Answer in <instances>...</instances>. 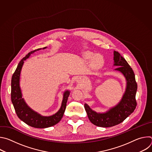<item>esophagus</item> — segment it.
Masks as SVG:
<instances>
[{"label":"esophagus","instance_id":"esophagus-1","mask_svg":"<svg viewBox=\"0 0 152 152\" xmlns=\"http://www.w3.org/2000/svg\"><path fill=\"white\" fill-rule=\"evenodd\" d=\"M76 83H77V84H79V85H82V84H83L84 81H83V80L82 78H81V77H78V78L76 79Z\"/></svg>","mask_w":152,"mask_h":152}]
</instances>
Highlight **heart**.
Segmentation results:
<instances>
[{"mask_svg": "<svg viewBox=\"0 0 152 152\" xmlns=\"http://www.w3.org/2000/svg\"><path fill=\"white\" fill-rule=\"evenodd\" d=\"M83 58L86 61H91V66L93 68L99 67L102 63V58L99 55H95L91 52H86L83 54Z\"/></svg>", "mask_w": 152, "mask_h": 152, "instance_id": "1", "label": "heart"}]
</instances>
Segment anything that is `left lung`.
<instances>
[{
	"label": "left lung",
	"instance_id": "8db88e82",
	"mask_svg": "<svg viewBox=\"0 0 152 152\" xmlns=\"http://www.w3.org/2000/svg\"><path fill=\"white\" fill-rule=\"evenodd\" d=\"M113 66L118 67L114 70L121 73L126 82L125 91L120 101L104 113H97L93 110L88 104H84L90 121L99 127H109L121 123L134 112L137 106L135 96L137 83L134 72L126 59L115 50Z\"/></svg>",
	"mask_w": 152,
	"mask_h": 152
}]
</instances>
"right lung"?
Returning <instances> with one entry per match:
<instances>
[{"mask_svg": "<svg viewBox=\"0 0 152 152\" xmlns=\"http://www.w3.org/2000/svg\"><path fill=\"white\" fill-rule=\"evenodd\" d=\"M43 48L42 49H46ZM38 49L29 52L20 61L11 79V101L18 117L28 125L35 128H46L53 126L60 121L63 117L67 105L68 97L70 94V90H66L63 93V98L61 107L57 113L50 116L42 115L33 110L26 103L23 98L22 93L20 86V73L25 61L29 58L31 54L41 50Z\"/></svg>", "mask_w": 152, "mask_h": 152, "instance_id": "add662e5", "label": "right lung"}]
</instances>
